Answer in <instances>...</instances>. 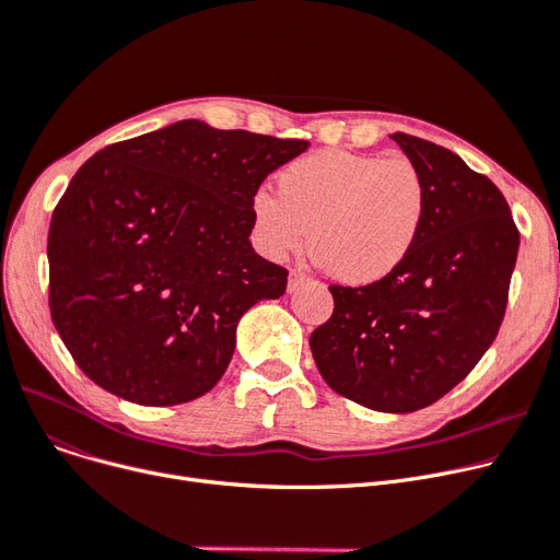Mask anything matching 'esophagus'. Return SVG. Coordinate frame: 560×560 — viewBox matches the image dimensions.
<instances>
[{"label":"esophagus","instance_id":"obj_1","mask_svg":"<svg viewBox=\"0 0 560 560\" xmlns=\"http://www.w3.org/2000/svg\"><path fill=\"white\" fill-rule=\"evenodd\" d=\"M307 282H310V276L305 271H301V269H293L289 273V291H295V289L307 284Z\"/></svg>","mask_w":560,"mask_h":560}]
</instances>
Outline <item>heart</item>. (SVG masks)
I'll return each mask as SVG.
<instances>
[{
	"mask_svg": "<svg viewBox=\"0 0 560 560\" xmlns=\"http://www.w3.org/2000/svg\"><path fill=\"white\" fill-rule=\"evenodd\" d=\"M427 210V185L409 158L341 149L289 162L276 176V199L250 201L259 246L273 257L299 248L346 284L388 278L413 250Z\"/></svg>",
	"mask_w": 560,
	"mask_h": 560,
	"instance_id": "heart-1",
	"label": "heart"
}]
</instances>
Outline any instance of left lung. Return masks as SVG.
Masks as SVG:
<instances>
[{
    "label": "left lung",
    "instance_id": "left-lung-1",
    "mask_svg": "<svg viewBox=\"0 0 560 560\" xmlns=\"http://www.w3.org/2000/svg\"><path fill=\"white\" fill-rule=\"evenodd\" d=\"M390 138L427 185L418 242L380 282L330 284L335 310L310 348L339 396L409 413L441 400L495 341L520 233L504 194L456 153L407 133Z\"/></svg>",
    "mask_w": 560,
    "mask_h": 560
}]
</instances>
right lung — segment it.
<instances>
[{
  "label": "right lung",
  "instance_id": "1",
  "mask_svg": "<svg viewBox=\"0 0 560 560\" xmlns=\"http://www.w3.org/2000/svg\"><path fill=\"white\" fill-rule=\"evenodd\" d=\"M307 147L183 119L74 174L49 225V310L96 386L172 407L221 380L240 318L289 276L253 250L250 201Z\"/></svg>",
  "mask_w": 560,
  "mask_h": 560
}]
</instances>
